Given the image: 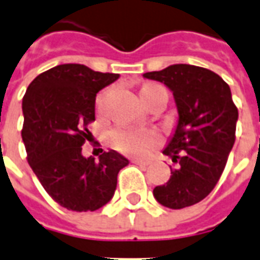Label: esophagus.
<instances>
[{
    "mask_svg": "<svg viewBox=\"0 0 260 260\" xmlns=\"http://www.w3.org/2000/svg\"><path fill=\"white\" fill-rule=\"evenodd\" d=\"M134 163L138 164V166H149L150 161L149 160H142V158H134Z\"/></svg>",
    "mask_w": 260,
    "mask_h": 260,
    "instance_id": "esophagus-1",
    "label": "esophagus"
}]
</instances>
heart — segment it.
I'll use <instances>...</instances> for the list:
<instances>
[{"mask_svg": "<svg viewBox=\"0 0 260 260\" xmlns=\"http://www.w3.org/2000/svg\"><path fill=\"white\" fill-rule=\"evenodd\" d=\"M158 87L157 85H145L142 91H149ZM110 143L117 150L125 154L132 156H145L156 147L161 141V138L156 131L136 129V128H119L114 129L110 134Z\"/></svg>", "mask_w": 260, "mask_h": 260, "instance_id": "heart-1", "label": "heart"}]
</instances>
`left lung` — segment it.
I'll list each match as a JSON object with an SVG mask.
<instances>
[{"label": "left lung", "instance_id": "left-lung-1", "mask_svg": "<svg viewBox=\"0 0 260 260\" xmlns=\"http://www.w3.org/2000/svg\"><path fill=\"white\" fill-rule=\"evenodd\" d=\"M143 76L173 91L180 115L163 150L178 166L164 185L153 189V195L170 209L192 206L213 191L223 174L234 146L238 108L230 86L210 69L175 64Z\"/></svg>", "mask_w": 260, "mask_h": 260}]
</instances>
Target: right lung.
<instances>
[{"instance_id": "add662e5", "label": "right lung", "mask_w": 260, "mask_h": 260, "mask_svg": "<svg viewBox=\"0 0 260 260\" xmlns=\"http://www.w3.org/2000/svg\"><path fill=\"white\" fill-rule=\"evenodd\" d=\"M118 78L86 65H57L31 80L23 96L22 139L29 166L48 195L68 210L104 206L115 192L119 170L129 163L114 150L97 161L82 156L96 94Z\"/></svg>"}]
</instances>
